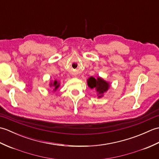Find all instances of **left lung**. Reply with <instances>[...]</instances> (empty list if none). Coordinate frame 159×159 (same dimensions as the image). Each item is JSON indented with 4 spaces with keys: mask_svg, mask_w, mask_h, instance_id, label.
I'll use <instances>...</instances> for the list:
<instances>
[{
    "mask_svg": "<svg viewBox=\"0 0 159 159\" xmlns=\"http://www.w3.org/2000/svg\"><path fill=\"white\" fill-rule=\"evenodd\" d=\"M87 85L91 89H96V92L98 93V98L102 97L103 93L106 92L110 87L109 83L106 82L100 77H98L96 79L92 76L90 77L87 80Z\"/></svg>",
    "mask_w": 159,
    "mask_h": 159,
    "instance_id": "8db88e82",
    "label": "left lung"
}]
</instances>
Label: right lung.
I'll use <instances>...</instances> for the list:
<instances>
[{"instance_id": "1", "label": "right lung", "mask_w": 159, "mask_h": 159, "mask_svg": "<svg viewBox=\"0 0 159 159\" xmlns=\"http://www.w3.org/2000/svg\"><path fill=\"white\" fill-rule=\"evenodd\" d=\"M50 86L54 87V91H55L59 87V83L57 82V80H55V81H54V83H50Z\"/></svg>"}]
</instances>
